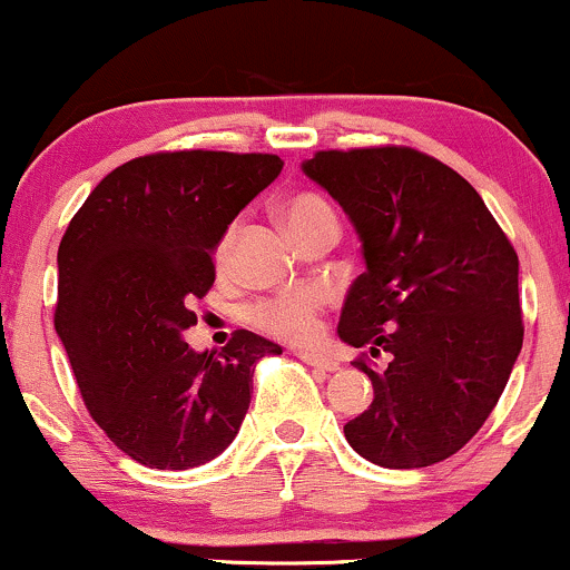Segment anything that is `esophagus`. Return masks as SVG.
I'll return each instance as SVG.
<instances>
[{
    "mask_svg": "<svg viewBox=\"0 0 570 570\" xmlns=\"http://www.w3.org/2000/svg\"><path fill=\"white\" fill-rule=\"evenodd\" d=\"M297 356L299 360L305 362V365H311V367H316V371H322V373H333V371H337V362L333 360V356H327V354H318V352H297Z\"/></svg>",
    "mask_w": 570,
    "mask_h": 570,
    "instance_id": "esophagus-1",
    "label": "esophagus"
}]
</instances>
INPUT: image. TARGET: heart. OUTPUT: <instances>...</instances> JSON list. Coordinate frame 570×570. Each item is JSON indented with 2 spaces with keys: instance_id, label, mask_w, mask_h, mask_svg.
<instances>
[{
  "instance_id": "obj_1",
  "label": "heart",
  "mask_w": 570,
  "mask_h": 570,
  "mask_svg": "<svg viewBox=\"0 0 570 570\" xmlns=\"http://www.w3.org/2000/svg\"><path fill=\"white\" fill-rule=\"evenodd\" d=\"M281 218L289 227L292 235H303L305 229L314 227L316 222H324V218H335L333 208L324 203L316 194H295V197L286 199L281 205ZM237 233L240 227L233 224L218 243V259L227 262L229 254H233ZM322 311L324 299L314 289H297L289 292V295H281L273 299H262L252 308V322L265 333H271L281 341L289 343H311L314 337L322 333Z\"/></svg>"
}]
</instances>
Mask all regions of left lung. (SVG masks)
<instances>
[{"label":"left lung","instance_id":"1","mask_svg":"<svg viewBox=\"0 0 570 570\" xmlns=\"http://www.w3.org/2000/svg\"><path fill=\"white\" fill-rule=\"evenodd\" d=\"M303 173L352 218L365 273L337 335L386 354L373 403L343 424L381 468H428L460 452L495 409L522 352L519 259L479 191L405 146L318 151Z\"/></svg>","mask_w":570,"mask_h":570}]
</instances>
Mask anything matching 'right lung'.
Returning <instances> with one entry per match:
<instances>
[{"mask_svg": "<svg viewBox=\"0 0 570 570\" xmlns=\"http://www.w3.org/2000/svg\"><path fill=\"white\" fill-rule=\"evenodd\" d=\"M281 167L273 154L137 156L99 180L61 237L56 333L94 422L140 465L218 458L252 403L256 362L281 354L248 330L218 354L184 341L218 240Z\"/></svg>", "mask_w": 570, "mask_h": 570, "instance_id": "obj_1", "label": "right lung"}]
</instances>
